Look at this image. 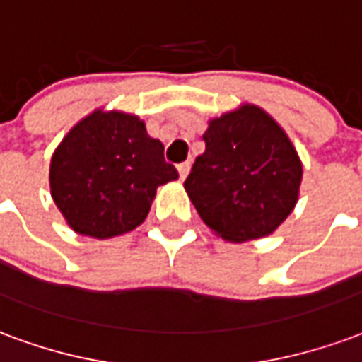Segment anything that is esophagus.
<instances>
[{"mask_svg": "<svg viewBox=\"0 0 362 362\" xmlns=\"http://www.w3.org/2000/svg\"><path fill=\"white\" fill-rule=\"evenodd\" d=\"M188 173H189V163H182V165H178V174H180L182 180L188 176Z\"/></svg>", "mask_w": 362, "mask_h": 362, "instance_id": "1", "label": "esophagus"}]
</instances>
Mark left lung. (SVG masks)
<instances>
[{"label":"left lung","mask_w":362,"mask_h":362,"mask_svg":"<svg viewBox=\"0 0 362 362\" xmlns=\"http://www.w3.org/2000/svg\"><path fill=\"white\" fill-rule=\"evenodd\" d=\"M204 141L184 182L202 221L228 243L272 235L293 211L303 180L287 134L259 106L243 104L213 118Z\"/></svg>","instance_id":"left-lung-1"}]
</instances>
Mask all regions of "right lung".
Segmentation results:
<instances>
[{
	"instance_id": "1",
	"label": "right lung",
	"mask_w": 362,
	"mask_h": 362,
	"mask_svg": "<svg viewBox=\"0 0 362 362\" xmlns=\"http://www.w3.org/2000/svg\"><path fill=\"white\" fill-rule=\"evenodd\" d=\"M165 147L126 112L95 110L54 151L50 192L67 225L93 238L139 227L158 186L176 180Z\"/></svg>"
}]
</instances>
